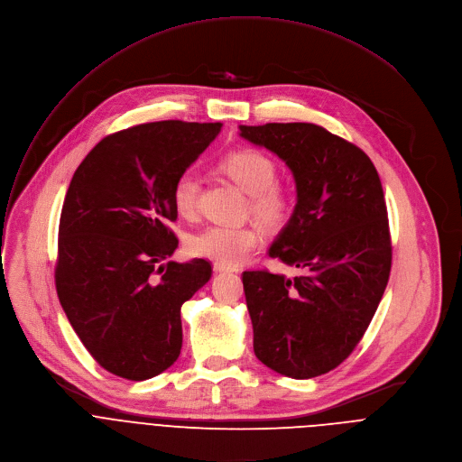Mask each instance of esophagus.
<instances>
[{"label":"esophagus","instance_id":"1","mask_svg":"<svg viewBox=\"0 0 462 462\" xmlns=\"http://www.w3.org/2000/svg\"><path fill=\"white\" fill-rule=\"evenodd\" d=\"M213 270H215L217 273H236V272H238L236 266H226V264H220V263H215V264H213Z\"/></svg>","mask_w":462,"mask_h":462}]
</instances>
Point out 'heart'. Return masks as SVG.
Masks as SVG:
<instances>
[{
  "instance_id": "heart-1",
  "label": "heart",
  "mask_w": 462,
  "mask_h": 462,
  "mask_svg": "<svg viewBox=\"0 0 462 462\" xmlns=\"http://www.w3.org/2000/svg\"><path fill=\"white\" fill-rule=\"evenodd\" d=\"M218 169L249 196V211L263 226L279 227L290 218L291 196L277 185V163L264 152L254 148L231 150L220 160ZM198 190L199 180L190 171L174 180L171 199L180 217L192 218L196 215ZM257 242L259 233L249 226H208L187 238V249L194 257L235 266L247 257Z\"/></svg>"
}]
</instances>
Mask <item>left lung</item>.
<instances>
[{
  "instance_id": "left-lung-1",
  "label": "left lung",
  "mask_w": 462,
  "mask_h": 462,
  "mask_svg": "<svg viewBox=\"0 0 462 462\" xmlns=\"http://www.w3.org/2000/svg\"><path fill=\"white\" fill-rule=\"evenodd\" d=\"M288 165L297 203L268 249L288 279L244 272L253 350L272 371L306 380L336 369L364 337L391 272L380 176L356 144L310 123L240 126Z\"/></svg>"
}]
</instances>
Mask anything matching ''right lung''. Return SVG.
Segmentation results:
<instances>
[{"label":"right lung","instance_id":"right-lung-1","mask_svg":"<svg viewBox=\"0 0 462 462\" xmlns=\"http://www.w3.org/2000/svg\"><path fill=\"white\" fill-rule=\"evenodd\" d=\"M220 123L160 121L102 139L73 174L62 205L55 270L62 309L95 362L141 382L180 356L181 304L211 279L203 259L167 261L174 180Z\"/></svg>","mask_w":462,"mask_h":462}]
</instances>
